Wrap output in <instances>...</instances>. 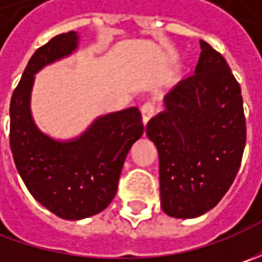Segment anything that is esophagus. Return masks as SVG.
Masks as SVG:
<instances>
[{"mask_svg":"<svg viewBox=\"0 0 262 262\" xmlns=\"http://www.w3.org/2000/svg\"><path fill=\"white\" fill-rule=\"evenodd\" d=\"M153 115H155V106L151 105V103L143 105V107H141V116H143V124L144 125H147V122L151 119Z\"/></svg>","mask_w":262,"mask_h":262,"instance_id":"1","label":"esophagus"}]
</instances>
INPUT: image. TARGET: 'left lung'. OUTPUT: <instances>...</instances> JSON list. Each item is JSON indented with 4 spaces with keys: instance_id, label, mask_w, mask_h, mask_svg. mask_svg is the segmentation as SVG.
<instances>
[{
    "instance_id": "8db88e82",
    "label": "left lung",
    "mask_w": 262,
    "mask_h": 262,
    "mask_svg": "<svg viewBox=\"0 0 262 262\" xmlns=\"http://www.w3.org/2000/svg\"><path fill=\"white\" fill-rule=\"evenodd\" d=\"M195 74L166 96V109L148 121L159 153L160 204L167 216L194 219L230 188L247 143L241 86L226 59L204 40Z\"/></svg>"
}]
</instances>
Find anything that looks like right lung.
Segmentation results:
<instances>
[{"label":"right lung","instance_id":"add662e5","mask_svg":"<svg viewBox=\"0 0 262 262\" xmlns=\"http://www.w3.org/2000/svg\"><path fill=\"white\" fill-rule=\"evenodd\" d=\"M77 32L52 37L30 58L10 103V147L15 167L36 201L66 220H81L103 211L118 189L131 146L143 136L138 107L99 116L81 136L59 141L36 126L30 96L35 74L71 55Z\"/></svg>","mask_w":262,"mask_h":262}]
</instances>
